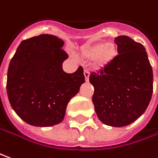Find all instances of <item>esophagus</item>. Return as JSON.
Instances as JSON below:
<instances>
[{"label":"esophagus","mask_w":158,"mask_h":158,"mask_svg":"<svg viewBox=\"0 0 158 158\" xmlns=\"http://www.w3.org/2000/svg\"><path fill=\"white\" fill-rule=\"evenodd\" d=\"M84 75H85V81H88V79H89V76H90V72L88 69H85L84 70Z\"/></svg>","instance_id":"esophagus-1"}]
</instances>
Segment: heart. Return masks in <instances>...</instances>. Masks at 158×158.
<instances>
[{"instance_id": "obj_1", "label": "heart", "mask_w": 158, "mask_h": 158, "mask_svg": "<svg viewBox=\"0 0 158 158\" xmlns=\"http://www.w3.org/2000/svg\"><path fill=\"white\" fill-rule=\"evenodd\" d=\"M83 56L89 60H96V65L103 68L115 59L117 49L111 43H97L88 46L83 50Z\"/></svg>"}]
</instances>
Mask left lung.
Here are the masks:
<instances>
[{"label":"left lung","mask_w":158,"mask_h":158,"mask_svg":"<svg viewBox=\"0 0 158 158\" xmlns=\"http://www.w3.org/2000/svg\"><path fill=\"white\" fill-rule=\"evenodd\" d=\"M118 54L89 81L94 87L93 103L106 125L122 127L145 111L153 93V72L145 48L125 35L115 38Z\"/></svg>","instance_id":"left-lung-1"}]
</instances>
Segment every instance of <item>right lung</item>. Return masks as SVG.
Returning <instances> with one entry per match:
<instances>
[{
	"instance_id": "right-lung-1",
	"label": "right lung",
	"mask_w": 158,
	"mask_h": 158,
	"mask_svg": "<svg viewBox=\"0 0 158 158\" xmlns=\"http://www.w3.org/2000/svg\"><path fill=\"white\" fill-rule=\"evenodd\" d=\"M63 45L56 36L40 34L22 40L10 60L8 100L16 114L31 125L60 124L68 102L85 82L82 66L73 73L62 69L68 58Z\"/></svg>"
}]
</instances>
